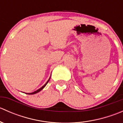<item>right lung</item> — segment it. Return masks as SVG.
Returning <instances> with one entry per match:
<instances>
[{"mask_svg": "<svg viewBox=\"0 0 123 123\" xmlns=\"http://www.w3.org/2000/svg\"><path fill=\"white\" fill-rule=\"evenodd\" d=\"M50 78H49V80H48V81H47V82L45 84H44V85L41 88H40V89H38V90H36V91H34V92H32V93H25L26 94H28V95H34V94H36V93H38V92H39L40 91H41V90H42V89H43V88L44 87L46 86V85L47 84H48V83L49 82V80H50Z\"/></svg>", "mask_w": 123, "mask_h": 123, "instance_id": "right-lung-1", "label": "right lung"}]
</instances>
